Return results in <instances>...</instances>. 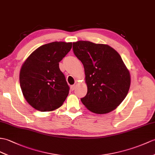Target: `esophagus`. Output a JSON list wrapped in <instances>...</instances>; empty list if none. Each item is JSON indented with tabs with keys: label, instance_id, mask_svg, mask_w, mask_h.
<instances>
[{
	"label": "esophagus",
	"instance_id": "34e87169",
	"mask_svg": "<svg viewBox=\"0 0 155 155\" xmlns=\"http://www.w3.org/2000/svg\"><path fill=\"white\" fill-rule=\"evenodd\" d=\"M75 87H76V86L75 85H72V86H71V89L72 90V91H74V90L75 89Z\"/></svg>",
	"mask_w": 155,
	"mask_h": 155
}]
</instances>
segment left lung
Wrapping results in <instances>:
<instances>
[{
    "label": "left lung",
    "instance_id": "left-lung-1",
    "mask_svg": "<svg viewBox=\"0 0 155 155\" xmlns=\"http://www.w3.org/2000/svg\"><path fill=\"white\" fill-rule=\"evenodd\" d=\"M75 56L83 64L87 94L81 102L92 112L104 114L123 102L130 87V74L116 50L88 41L73 44Z\"/></svg>",
    "mask_w": 155,
    "mask_h": 155
}]
</instances>
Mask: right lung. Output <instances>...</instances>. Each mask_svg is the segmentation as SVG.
Returning <instances> with one entry per match:
<instances>
[{
    "label": "right lung",
    "mask_w": 155,
    "mask_h": 155,
    "mask_svg": "<svg viewBox=\"0 0 155 155\" xmlns=\"http://www.w3.org/2000/svg\"><path fill=\"white\" fill-rule=\"evenodd\" d=\"M72 48V43L54 41L38 48L21 66L20 84L25 99L40 111L63 105L69 92L59 62Z\"/></svg>",
    "instance_id": "add662e5"
}]
</instances>
